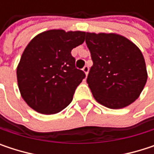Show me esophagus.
<instances>
[{"mask_svg": "<svg viewBox=\"0 0 154 154\" xmlns=\"http://www.w3.org/2000/svg\"><path fill=\"white\" fill-rule=\"evenodd\" d=\"M83 71H84V73L85 74V76H87V75H88V72H89V67H88V66H85V67L83 68Z\"/></svg>", "mask_w": 154, "mask_h": 154, "instance_id": "esophagus-1", "label": "esophagus"}]
</instances>
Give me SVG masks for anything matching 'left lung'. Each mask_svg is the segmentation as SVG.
Listing matches in <instances>:
<instances>
[{"instance_id": "1", "label": "left lung", "mask_w": 154, "mask_h": 154, "mask_svg": "<svg viewBox=\"0 0 154 154\" xmlns=\"http://www.w3.org/2000/svg\"><path fill=\"white\" fill-rule=\"evenodd\" d=\"M93 60L86 82L96 102L117 109L134 103L142 93L147 70L142 51L115 33H85Z\"/></svg>"}]
</instances>
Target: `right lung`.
<instances>
[{
    "label": "right lung",
    "instance_id": "right-lung-1",
    "mask_svg": "<svg viewBox=\"0 0 154 154\" xmlns=\"http://www.w3.org/2000/svg\"><path fill=\"white\" fill-rule=\"evenodd\" d=\"M85 32L51 29L38 34L25 48L17 68L20 94L35 111L51 115L72 101L85 75L75 67L73 48L82 45Z\"/></svg>",
    "mask_w": 154,
    "mask_h": 154
}]
</instances>
